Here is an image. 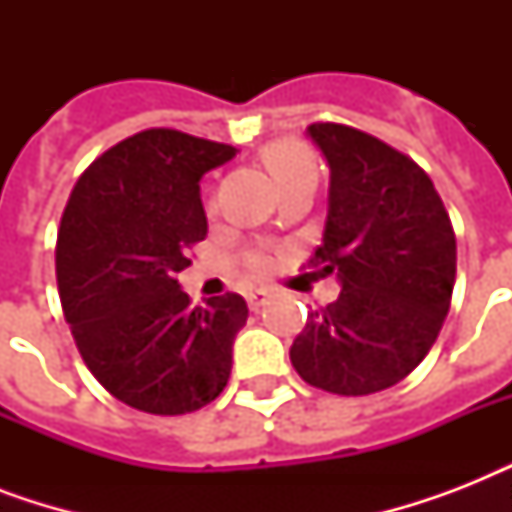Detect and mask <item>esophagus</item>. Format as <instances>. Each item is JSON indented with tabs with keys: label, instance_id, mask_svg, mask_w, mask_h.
<instances>
[{
	"label": "esophagus",
	"instance_id": "obj_1",
	"mask_svg": "<svg viewBox=\"0 0 512 512\" xmlns=\"http://www.w3.org/2000/svg\"><path fill=\"white\" fill-rule=\"evenodd\" d=\"M268 292H265V289H257V292H249L247 295V303H249V308H252V311H260V308H263L265 303H268Z\"/></svg>",
	"mask_w": 512,
	"mask_h": 512
}]
</instances>
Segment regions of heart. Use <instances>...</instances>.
Listing matches in <instances>:
<instances>
[{"label": "heart", "instance_id": "b5f03b06", "mask_svg": "<svg viewBox=\"0 0 512 512\" xmlns=\"http://www.w3.org/2000/svg\"><path fill=\"white\" fill-rule=\"evenodd\" d=\"M263 159L268 164V170L273 172V177L281 183V188L295 183L297 177L316 175V156L300 140H276V143L265 148ZM249 265H252V271L260 273L268 268V260L263 255H252Z\"/></svg>", "mask_w": 512, "mask_h": 512}]
</instances>
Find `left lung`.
Instances as JSON below:
<instances>
[{
	"label": "left lung",
	"instance_id": "left-lung-1",
	"mask_svg": "<svg viewBox=\"0 0 512 512\" xmlns=\"http://www.w3.org/2000/svg\"><path fill=\"white\" fill-rule=\"evenodd\" d=\"M329 167L324 239L311 263L340 297L308 316L289 348L308 385L369 396L428 356L444 327L457 241L425 172L388 143L345 124L308 127Z\"/></svg>",
	"mask_w": 512,
	"mask_h": 512
}]
</instances>
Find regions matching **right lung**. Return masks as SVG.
I'll return each instance as SVG.
<instances>
[{
  "label": "right lung",
  "instance_id": "1",
  "mask_svg": "<svg viewBox=\"0 0 512 512\" xmlns=\"http://www.w3.org/2000/svg\"><path fill=\"white\" fill-rule=\"evenodd\" d=\"M236 148L177 130L116 143L71 191L55 249L63 313L95 380L148 414H188L228 385L244 297L193 308L177 284L207 239L199 180Z\"/></svg>",
  "mask_w": 512,
  "mask_h": 512
}]
</instances>
